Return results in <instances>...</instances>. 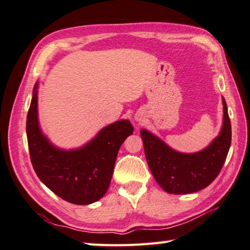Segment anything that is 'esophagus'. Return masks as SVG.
I'll use <instances>...</instances> for the list:
<instances>
[{"instance_id":"obj_1","label":"esophagus","mask_w":250,"mask_h":250,"mask_svg":"<svg viewBox=\"0 0 250 250\" xmlns=\"http://www.w3.org/2000/svg\"><path fill=\"white\" fill-rule=\"evenodd\" d=\"M134 119H135V121H139V122L142 121V118H141V115H139V113H137V115H135Z\"/></svg>"}]
</instances>
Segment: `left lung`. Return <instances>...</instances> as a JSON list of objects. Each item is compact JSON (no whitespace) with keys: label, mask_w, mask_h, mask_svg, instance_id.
<instances>
[{"label":"left lung","mask_w":250,"mask_h":250,"mask_svg":"<svg viewBox=\"0 0 250 250\" xmlns=\"http://www.w3.org/2000/svg\"><path fill=\"white\" fill-rule=\"evenodd\" d=\"M223 102V125L219 137L197 153H180L147 130H141L145 157L157 184L168 193L186 194L208 187L223 167L232 141L228 106Z\"/></svg>","instance_id":"1"}]
</instances>
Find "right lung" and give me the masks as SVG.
<instances>
[{"label": "right lung", "mask_w": 250, "mask_h": 250, "mask_svg": "<svg viewBox=\"0 0 250 250\" xmlns=\"http://www.w3.org/2000/svg\"><path fill=\"white\" fill-rule=\"evenodd\" d=\"M38 83L27 115L26 132L31 164L38 178L63 200L86 206L105 196L118 151L133 133L129 120L105 126L84 146L61 149L50 142L38 122Z\"/></svg>", "instance_id": "add662e5"}]
</instances>
